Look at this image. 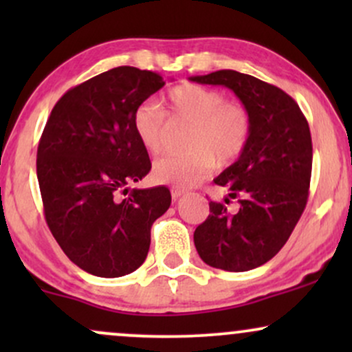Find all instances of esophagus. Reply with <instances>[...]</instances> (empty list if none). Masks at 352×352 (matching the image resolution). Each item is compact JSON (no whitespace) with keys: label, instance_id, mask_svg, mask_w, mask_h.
<instances>
[{"label":"esophagus","instance_id":"esophagus-1","mask_svg":"<svg viewBox=\"0 0 352 352\" xmlns=\"http://www.w3.org/2000/svg\"><path fill=\"white\" fill-rule=\"evenodd\" d=\"M184 195H185L184 190H180V188H172V199H173V200H179L180 197H184Z\"/></svg>","mask_w":352,"mask_h":352}]
</instances>
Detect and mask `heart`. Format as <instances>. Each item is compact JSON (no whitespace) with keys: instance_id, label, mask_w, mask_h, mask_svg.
I'll use <instances>...</instances> for the list:
<instances>
[{"instance_id":"1","label":"heart","mask_w":352,"mask_h":352,"mask_svg":"<svg viewBox=\"0 0 352 352\" xmlns=\"http://www.w3.org/2000/svg\"><path fill=\"white\" fill-rule=\"evenodd\" d=\"M172 120L192 124L187 137L188 153L167 155L153 165V179L177 188L195 187L218 165L235 162L248 142L252 120L243 106L227 102L215 89L180 84L162 99ZM157 104L144 102L132 117L134 132L145 151L160 153L167 145L168 122Z\"/></svg>"}]
</instances>
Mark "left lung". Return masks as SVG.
I'll use <instances>...</instances> for the list:
<instances>
[{
  "label": "left lung",
  "instance_id": "obj_1",
  "mask_svg": "<svg viewBox=\"0 0 352 352\" xmlns=\"http://www.w3.org/2000/svg\"><path fill=\"white\" fill-rule=\"evenodd\" d=\"M190 80L232 89L250 120L248 142L235 164L217 177L239 210L210 201V215L193 233L200 258L225 272H248L283 248L308 201L313 144L300 106L280 87L223 69Z\"/></svg>",
  "mask_w": 352,
  "mask_h": 352
}]
</instances>
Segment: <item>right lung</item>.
<instances>
[{
  "label": "right lung",
  "mask_w": 352,
  "mask_h": 352,
  "mask_svg": "<svg viewBox=\"0 0 352 352\" xmlns=\"http://www.w3.org/2000/svg\"><path fill=\"white\" fill-rule=\"evenodd\" d=\"M164 84L162 76L131 66L102 72L58 100L39 140L47 227L72 263L94 276L135 272L147 258L152 223L170 207L167 187L120 197L152 167L132 117Z\"/></svg>",
  "instance_id": "1"
}]
</instances>
